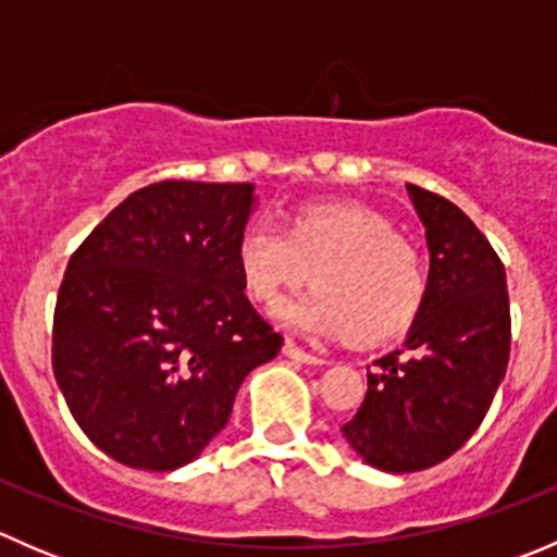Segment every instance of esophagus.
I'll return each mask as SVG.
<instances>
[{"label": "esophagus", "instance_id": "1", "mask_svg": "<svg viewBox=\"0 0 557 557\" xmlns=\"http://www.w3.org/2000/svg\"><path fill=\"white\" fill-rule=\"evenodd\" d=\"M283 352L288 358H294V361H299V363H314V367H318V363H320V367H323V363H329V358L314 356V352L305 350V347H299V345H294V342H285Z\"/></svg>", "mask_w": 557, "mask_h": 557}]
</instances>
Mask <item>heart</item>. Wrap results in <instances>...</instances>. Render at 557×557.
Segmentation results:
<instances>
[{
    "label": "heart",
    "instance_id": "obj_1",
    "mask_svg": "<svg viewBox=\"0 0 557 557\" xmlns=\"http://www.w3.org/2000/svg\"><path fill=\"white\" fill-rule=\"evenodd\" d=\"M237 267L247 294L267 307L312 269L310 294L277 310L285 329L310 336L387 339L412 325L429 294L420 252L361 205H307L288 228L252 218L237 237Z\"/></svg>",
    "mask_w": 557,
    "mask_h": 557
}]
</instances>
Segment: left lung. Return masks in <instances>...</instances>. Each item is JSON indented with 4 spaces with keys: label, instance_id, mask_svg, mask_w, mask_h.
Here are the masks:
<instances>
[{
    "label": "left lung",
    "instance_id": "left-lung-1",
    "mask_svg": "<svg viewBox=\"0 0 557 557\" xmlns=\"http://www.w3.org/2000/svg\"><path fill=\"white\" fill-rule=\"evenodd\" d=\"M431 252L429 294L404 347L374 361L350 447L391 474L450 458L480 429L507 374V274L485 234L445 196L407 183Z\"/></svg>",
    "mask_w": 557,
    "mask_h": 557
}]
</instances>
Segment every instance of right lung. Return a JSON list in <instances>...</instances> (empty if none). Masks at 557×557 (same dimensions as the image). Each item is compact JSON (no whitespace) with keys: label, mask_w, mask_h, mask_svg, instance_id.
Returning <instances> with one entry per match:
<instances>
[{"label":"right lung","mask_w":557,"mask_h":557,"mask_svg":"<svg viewBox=\"0 0 557 557\" xmlns=\"http://www.w3.org/2000/svg\"><path fill=\"white\" fill-rule=\"evenodd\" d=\"M250 183L161 180L72 252L53 312V374L83 434L132 469L190 463L283 336L245 296L237 237Z\"/></svg>","instance_id":"1"}]
</instances>
